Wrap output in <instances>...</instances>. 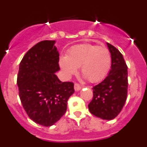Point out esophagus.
Segmentation results:
<instances>
[{"mask_svg": "<svg viewBox=\"0 0 147 147\" xmlns=\"http://www.w3.org/2000/svg\"><path fill=\"white\" fill-rule=\"evenodd\" d=\"M82 88V87L80 86L79 84H75L74 85V90H76V91H79V90H80Z\"/></svg>", "mask_w": 147, "mask_h": 147, "instance_id": "esophagus-1", "label": "esophagus"}]
</instances>
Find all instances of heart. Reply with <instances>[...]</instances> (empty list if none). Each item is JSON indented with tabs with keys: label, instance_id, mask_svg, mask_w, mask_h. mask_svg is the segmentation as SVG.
<instances>
[{
	"label": "heart",
	"instance_id": "obj_1",
	"mask_svg": "<svg viewBox=\"0 0 147 147\" xmlns=\"http://www.w3.org/2000/svg\"><path fill=\"white\" fill-rule=\"evenodd\" d=\"M111 65V57L106 48L80 44L71 48L59 59V66L66 76L75 74L77 67L90 82H98L107 76Z\"/></svg>",
	"mask_w": 147,
	"mask_h": 147
}]
</instances>
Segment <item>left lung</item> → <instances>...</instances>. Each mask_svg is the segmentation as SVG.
<instances>
[{"mask_svg":"<svg viewBox=\"0 0 147 147\" xmlns=\"http://www.w3.org/2000/svg\"><path fill=\"white\" fill-rule=\"evenodd\" d=\"M111 56V69L99 84L93 88V99L88 105L90 112L104 120L115 119L121 111L127 96V66L123 55L107 42Z\"/></svg>","mask_w":147,"mask_h":147,"instance_id":"8db88e82","label":"left lung"}]
</instances>
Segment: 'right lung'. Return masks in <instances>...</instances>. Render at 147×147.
Wrapping results in <instances>:
<instances>
[{
	"label": "right lung",
	"mask_w": 147,
	"mask_h": 147,
	"mask_svg": "<svg viewBox=\"0 0 147 147\" xmlns=\"http://www.w3.org/2000/svg\"><path fill=\"white\" fill-rule=\"evenodd\" d=\"M55 40H43L27 51L19 66L17 85L19 96L28 117L37 124L50 127L67 110V100L74 93V83L62 82L59 51Z\"/></svg>",
	"instance_id": "right-lung-1"
}]
</instances>
